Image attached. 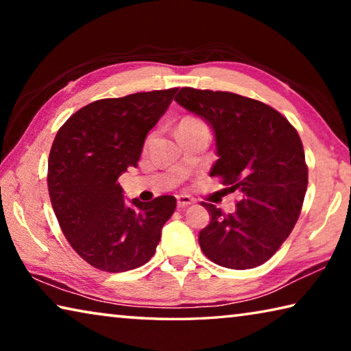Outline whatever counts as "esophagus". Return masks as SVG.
<instances>
[{"instance_id":"1","label":"esophagus","mask_w":351,"mask_h":351,"mask_svg":"<svg viewBox=\"0 0 351 351\" xmlns=\"http://www.w3.org/2000/svg\"><path fill=\"white\" fill-rule=\"evenodd\" d=\"M176 203H178V207H181V209H184V207L193 204L195 199L190 197V195H178Z\"/></svg>"}]
</instances>
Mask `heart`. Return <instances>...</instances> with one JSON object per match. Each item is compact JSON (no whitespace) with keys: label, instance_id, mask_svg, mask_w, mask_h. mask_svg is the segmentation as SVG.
I'll return each mask as SVG.
<instances>
[{"label":"heart","instance_id":"b5f03b06","mask_svg":"<svg viewBox=\"0 0 351 351\" xmlns=\"http://www.w3.org/2000/svg\"><path fill=\"white\" fill-rule=\"evenodd\" d=\"M195 127H199L197 122H193V121H186V122H182V123H181V127H180V128H195Z\"/></svg>","mask_w":351,"mask_h":351}]
</instances>
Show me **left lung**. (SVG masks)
<instances>
[{
  "mask_svg": "<svg viewBox=\"0 0 351 351\" xmlns=\"http://www.w3.org/2000/svg\"><path fill=\"white\" fill-rule=\"evenodd\" d=\"M176 104L210 127L217 161L235 209L204 204L210 223L198 241L207 258L230 269L263 265L277 252L300 215L308 186L302 141L280 112L234 93L181 88Z\"/></svg>",
  "mask_w": 351,
  "mask_h": 351,
  "instance_id": "left-lung-1",
  "label": "left lung"
}]
</instances>
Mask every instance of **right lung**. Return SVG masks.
Wrapping results in <instances>:
<instances>
[{"label": "right lung", "mask_w": 351, "mask_h": 351, "mask_svg": "<svg viewBox=\"0 0 351 351\" xmlns=\"http://www.w3.org/2000/svg\"><path fill=\"white\" fill-rule=\"evenodd\" d=\"M176 91L96 100L58 130L47 162L52 209L69 245L94 268L123 272L147 263L175 212L171 195L125 201L119 178L138 165Z\"/></svg>", "instance_id": "obj_1"}]
</instances>
